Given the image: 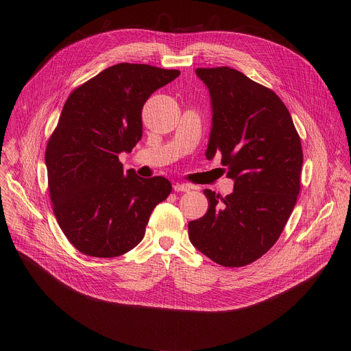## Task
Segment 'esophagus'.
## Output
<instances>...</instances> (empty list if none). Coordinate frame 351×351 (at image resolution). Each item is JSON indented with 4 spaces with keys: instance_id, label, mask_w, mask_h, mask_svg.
I'll return each mask as SVG.
<instances>
[{
    "instance_id": "esophagus-1",
    "label": "esophagus",
    "mask_w": 351,
    "mask_h": 351,
    "mask_svg": "<svg viewBox=\"0 0 351 351\" xmlns=\"http://www.w3.org/2000/svg\"><path fill=\"white\" fill-rule=\"evenodd\" d=\"M173 190H175V191H189V190H190V186H189V184H184V183H175V184H173Z\"/></svg>"
}]
</instances>
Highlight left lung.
Returning <instances> with one entry per match:
<instances>
[{
    "mask_svg": "<svg viewBox=\"0 0 351 351\" xmlns=\"http://www.w3.org/2000/svg\"><path fill=\"white\" fill-rule=\"evenodd\" d=\"M210 90L207 158L221 154L233 193L210 189L207 214L189 222L191 244L223 267H244L279 239L300 193L303 149L289 110L268 87L229 66L197 68Z\"/></svg>",
    "mask_w": 351,
    "mask_h": 351,
    "instance_id": "obj_1",
    "label": "left lung"
}]
</instances>
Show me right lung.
I'll return each mask as SVG.
<instances>
[{"instance_id": "obj_1", "label": "right lung", "mask_w": 351, "mask_h": 351, "mask_svg": "<svg viewBox=\"0 0 351 351\" xmlns=\"http://www.w3.org/2000/svg\"><path fill=\"white\" fill-rule=\"evenodd\" d=\"M176 69L122 62L76 87L45 148L54 215L80 253L112 258L144 237L149 215L171 194L162 176L123 171L143 134L141 110L156 90L175 80Z\"/></svg>"}]
</instances>
